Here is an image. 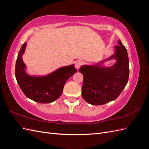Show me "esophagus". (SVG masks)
<instances>
[{"label":"esophagus","instance_id":"obj_1","mask_svg":"<svg viewBox=\"0 0 149 149\" xmlns=\"http://www.w3.org/2000/svg\"><path fill=\"white\" fill-rule=\"evenodd\" d=\"M83 64V61H81V60H79V61H76V64H75V68L77 70H78L79 68H80V66H81Z\"/></svg>","mask_w":149,"mask_h":149}]
</instances>
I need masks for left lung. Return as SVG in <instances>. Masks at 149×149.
Segmentation results:
<instances>
[{"mask_svg":"<svg viewBox=\"0 0 149 149\" xmlns=\"http://www.w3.org/2000/svg\"><path fill=\"white\" fill-rule=\"evenodd\" d=\"M114 46V53L93 65H82L79 71L83 75L82 96L92 105H102L115 100L128 82L129 58L125 47L119 40ZM111 59L116 61L106 67L103 63Z\"/></svg>","mask_w":149,"mask_h":149,"instance_id":"1","label":"left lung"}]
</instances>
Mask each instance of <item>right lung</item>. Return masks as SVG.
<instances>
[{
    "mask_svg": "<svg viewBox=\"0 0 149 149\" xmlns=\"http://www.w3.org/2000/svg\"><path fill=\"white\" fill-rule=\"evenodd\" d=\"M26 47L25 42L18 54L15 64V78L22 91L30 100L40 103H50L63 93L66 81L76 73L74 65L63 66L44 76H31L26 71L22 60Z\"/></svg>",
    "mask_w": 149,
    "mask_h": 149,
    "instance_id": "add662e5",
    "label": "right lung"
}]
</instances>
